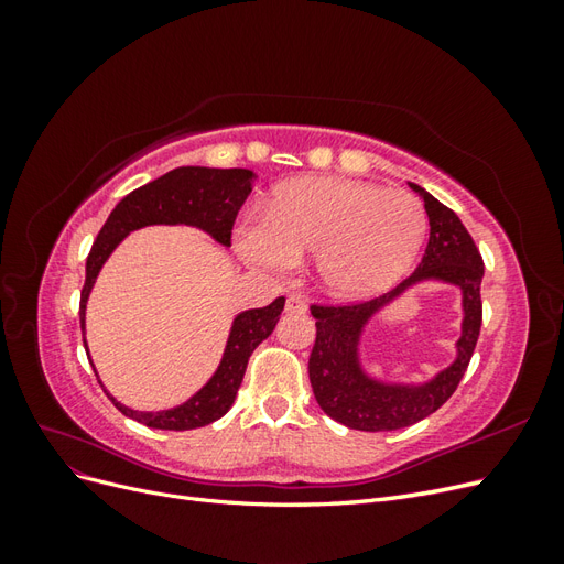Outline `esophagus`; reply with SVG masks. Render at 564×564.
<instances>
[{
    "mask_svg": "<svg viewBox=\"0 0 564 564\" xmlns=\"http://www.w3.org/2000/svg\"><path fill=\"white\" fill-rule=\"evenodd\" d=\"M305 308H308V305H305V301H303V296H299V294H289L286 296V301H284V311L286 313H305Z\"/></svg>",
    "mask_w": 564,
    "mask_h": 564,
    "instance_id": "34e87169",
    "label": "esophagus"
}]
</instances>
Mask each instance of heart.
<instances>
[{
    "label": "heart",
    "instance_id": "1",
    "mask_svg": "<svg viewBox=\"0 0 564 564\" xmlns=\"http://www.w3.org/2000/svg\"><path fill=\"white\" fill-rule=\"evenodd\" d=\"M425 228L429 218L414 195L319 176L282 185L265 220L235 228V247L249 265L280 278L299 261L317 259L324 289L340 299H365L412 268Z\"/></svg>",
    "mask_w": 564,
    "mask_h": 564
}]
</instances>
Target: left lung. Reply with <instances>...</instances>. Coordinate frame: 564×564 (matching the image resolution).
Segmentation results:
<instances>
[{
  "mask_svg": "<svg viewBox=\"0 0 564 564\" xmlns=\"http://www.w3.org/2000/svg\"><path fill=\"white\" fill-rule=\"evenodd\" d=\"M409 185L421 195L431 224V237L419 268L392 292L379 299L348 305H311L317 327L308 360L315 400L324 414L352 431H398L437 412L454 395L458 381L464 379L482 327L480 284L485 263L480 251L449 207L425 193L421 185ZM425 279H440L462 289L465 322L462 323V338L457 341V360L435 380L419 387L371 380L361 369L356 352L366 322L409 285Z\"/></svg>",
  "mask_w": 564,
  "mask_h": 564,
  "instance_id": "1",
  "label": "left lung"
}]
</instances>
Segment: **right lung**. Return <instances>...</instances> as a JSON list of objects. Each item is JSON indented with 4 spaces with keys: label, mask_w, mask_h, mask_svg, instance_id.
Segmentation results:
<instances>
[{
    "label": "right lung",
    "mask_w": 564,
    "mask_h": 564,
    "mask_svg": "<svg viewBox=\"0 0 564 564\" xmlns=\"http://www.w3.org/2000/svg\"><path fill=\"white\" fill-rule=\"evenodd\" d=\"M256 174L249 169H209V166H178L155 181L135 187L117 207L110 212L106 226L100 228L96 242L87 259V280L79 296V324L84 332V313L91 286L98 278L100 268L108 261L112 249L124 240L131 230L145 226H195L209 232L216 242L230 247L232 224L237 212L251 193V183ZM284 311V296L275 299L265 308L245 311L235 317L232 329L226 344L224 360L209 383L195 395L164 412H135L119 404L110 392L106 395L124 416L139 421L148 429L160 431H193L209 425L224 416L235 402L237 390L245 379L247 362L256 346L275 329V324ZM87 348V340H84ZM96 371V369H94ZM100 383V381H98Z\"/></svg>",
    "instance_id": "add662e5"
}]
</instances>
